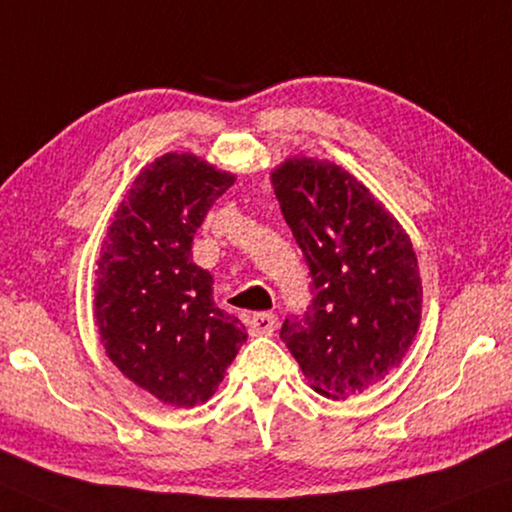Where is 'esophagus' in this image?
Masks as SVG:
<instances>
[{
  "label": "esophagus",
  "instance_id": "34e87169",
  "mask_svg": "<svg viewBox=\"0 0 512 512\" xmlns=\"http://www.w3.org/2000/svg\"><path fill=\"white\" fill-rule=\"evenodd\" d=\"M276 329V315L273 313H255L250 318V334L253 336H271Z\"/></svg>",
  "mask_w": 512,
  "mask_h": 512
}]
</instances>
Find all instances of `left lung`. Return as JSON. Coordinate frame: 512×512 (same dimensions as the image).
Instances as JSON below:
<instances>
[{
	"mask_svg": "<svg viewBox=\"0 0 512 512\" xmlns=\"http://www.w3.org/2000/svg\"><path fill=\"white\" fill-rule=\"evenodd\" d=\"M273 192L313 276L304 318L280 338L311 387L348 399L383 380L415 341L420 266L406 229L350 171L318 157H287Z\"/></svg>",
	"mask_w": 512,
	"mask_h": 512,
	"instance_id": "8db88e82",
	"label": "left lung"
}]
</instances>
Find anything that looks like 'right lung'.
Returning a JSON list of instances; mask_svg holds the SVG:
<instances>
[{
  "instance_id": "right-lung-1",
  "label": "right lung",
  "mask_w": 512,
  "mask_h": 512,
  "mask_svg": "<svg viewBox=\"0 0 512 512\" xmlns=\"http://www.w3.org/2000/svg\"><path fill=\"white\" fill-rule=\"evenodd\" d=\"M236 176L192 153L146 164L106 229L95 269V325L122 376L176 408L213 397L246 327L213 301L192 239Z\"/></svg>"
}]
</instances>
